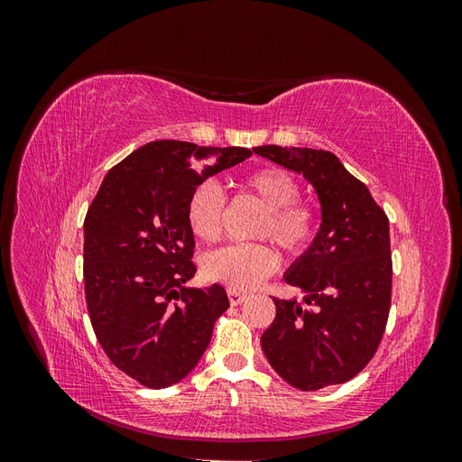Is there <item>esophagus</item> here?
Here are the masks:
<instances>
[{
  "label": "esophagus",
  "mask_w": 462,
  "mask_h": 462,
  "mask_svg": "<svg viewBox=\"0 0 462 462\" xmlns=\"http://www.w3.org/2000/svg\"><path fill=\"white\" fill-rule=\"evenodd\" d=\"M227 297H229V302H231V306H239V304H243L245 300H246V295L245 292H239V291H227Z\"/></svg>",
  "instance_id": "obj_1"
}]
</instances>
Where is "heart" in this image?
<instances>
[{
    "label": "heart",
    "instance_id": "obj_1",
    "mask_svg": "<svg viewBox=\"0 0 462 462\" xmlns=\"http://www.w3.org/2000/svg\"><path fill=\"white\" fill-rule=\"evenodd\" d=\"M241 187L265 206L254 227L256 239H272L289 256H300L310 248L319 229L318 209L299 200L300 185L287 170L275 165L260 167L241 177ZM223 212L226 197L212 180H204L189 194L185 217L199 241L216 243L219 239ZM277 268L279 256L265 243L231 245L202 258V272L209 282L239 292L256 289Z\"/></svg>",
    "mask_w": 462,
    "mask_h": 462
}]
</instances>
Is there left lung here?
Listing matches in <instances>:
<instances>
[{
  "label": "left lung",
  "mask_w": 462,
  "mask_h": 462,
  "mask_svg": "<svg viewBox=\"0 0 462 462\" xmlns=\"http://www.w3.org/2000/svg\"><path fill=\"white\" fill-rule=\"evenodd\" d=\"M268 158L310 180L321 226L285 282L304 302L273 299L275 319L262 335L272 368L300 391L345 383L374 358L391 309L389 219L366 185L326 150L258 146Z\"/></svg>",
  "instance_id": "1"
}]
</instances>
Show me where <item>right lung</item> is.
<instances>
[{
    "mask_svg": "<svg viewBox=\"0 0 462 462\" xmlns=\"http://www.w3.org/2000/svg\"><path fill=\"white\" fill-rule=\"evenodd\" d=\"M250 156L239 146L148 143L111 167L88 208L85 295L96 339L144 387L183 380L229 309L221 285H185L197 273L185 208L194 187Z\"/></svg>",
    "mask_w": 462,
    "mask_h": 462,
    "instance_id": "add662e5",
    "label": "right lung"
}]
</instances>
